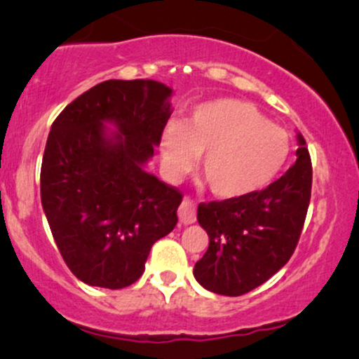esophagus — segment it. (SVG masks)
I'll list each match as a JSON object with an SVG mask.
<instances>
[{
  "label": "esophagus",
  "instance_id": "34e87169",
  "mask_svg": "<svg viewBox=\"0 0 359 359\" xmlns=\"http://www.w3.org/2000/svg\"><path fill=\"white\" fill-rule=\"evenodd\" d=\"M179 221L185 226L196 222V204L191 199H187V197H185L179 208Z\"/></svg>",
  "mask_w": 359,
  "mask_h": 359
}]
</instances>
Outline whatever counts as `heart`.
Segmentation results:
<instances>
[{"mask_svg":"<svg viewBox=\"0 0 359 359\" xmlns=\"http://www.w3.org/2000/svg\"><path fill=\"white\" fill-rule=\"evenodd\" d=\"M158 150L170 179L187 174L203 155L201 172L214 196L241 199L277 179L290 155V140L250 102L214 100L197 106L184 126L168 123Z\"/></svg>","mask_w":359,"mask_h":359,"instance_id":"b5f03b06","label":"heart"}]
</instances>
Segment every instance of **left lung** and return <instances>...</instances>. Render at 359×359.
Wrapping results in <instances>:
<instances>
[{
	"label": "left lung",
	"mask_w": 359,
	"mask_h": 359,
	"mask_svg": "<svg viewBox=\"0 0 359 359\" xmlns=\"http://www.w3.org/2000/svg\"><path fill=\"white\" fill-rule=\"evenodd\" d=\"M297 160L263 191L221 203L199 204L197 221L209 248L194 266L205 290L238 297L265 283L290 259L311 201L312 165L297 133Z\"/></svg>",
	"instance_id": "1"
}]
</instances>
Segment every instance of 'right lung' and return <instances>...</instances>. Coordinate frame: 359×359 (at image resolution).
I'll list each match as a JSON object with an SVG mask.
<instances>
[{"instance_id":"obj_1","label":"right lung","mask_w":359,"mask_h":359,"mask_svg":"<svg viewBox=\"0 0 359 359\" xmlns=\"http://www.w3.org/2000/svg\"><path fill=\"white\" fill-rule=\"evenodd\" d=\"M172 94L151 79L104 81L65 106L50 128L42 208L62 258L88 285L135 283L154 243L175 228L182 194L147 172Z\"/></svg>"}]
</instances>
